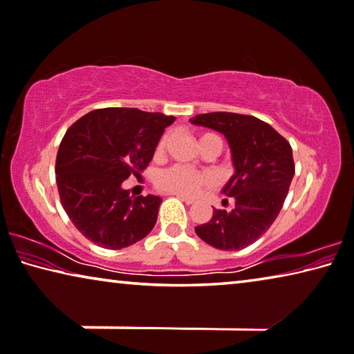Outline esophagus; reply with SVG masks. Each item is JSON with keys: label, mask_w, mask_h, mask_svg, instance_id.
Returning <instances> with one entry per match:
<instances>
[{"label": "esophagus", "mask_w": 354, "mask_h": 354, "mask_svg": "<svg viewBox=\"0 0 354 354\" xmlns=\"http://www.w3.org/2000/svg\"><path fill=\"white\" fill-rule=\"evenodd\" d=\"M178 199H182L185 204H194L196 199L194 198H189V196H182V194H176Z\"/></svg>", "instance_id": "obj_1"}]
</instances>
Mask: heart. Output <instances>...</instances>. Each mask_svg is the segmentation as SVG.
Wrapping results in <instances>:
<instances>
[{
  "mask_svg": "<svg viewBox=\"0 0 354 354\" xmlns=\"http://www.w3.org/2000/svg\"><path fill=\"white\" fill-rule=\"evenodd\" d=\"M167 139H169V136L167 134L162 136L160 139L158 145H156V151H158V153L165 151L167 145ZM205 140H216V142L221 144V139L218 136L212 133H205L201 136L199 144L205 142ZM155 183L156 187L165 193L193 196L198 193L201 188L210 187V185L214 183V178H212V176L207 172H198L185 166H171L167 167V169H162L158 176H156Z\"/></svg>",
  "mask_w": 354,
  "mask_h": 354,
  "instance_id": "b5f03b06",
  "label": "heart"
}]
</instances>
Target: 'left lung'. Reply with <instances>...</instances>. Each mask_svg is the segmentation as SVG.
<instances>
[{
    "label": "left lung",
    "instance_id": "8db88e82",
    "mask_svg": "<svg viewBox=\"0 0 354 354\" xmlns=\"http://www.w3.org/2000/svg\"><path fill=\"white\" fill-rule=\"evenodd\" d=\"M189 122L225 136L234 165L232 177L221 192L234 201L232 209H214L207 223L194 227L196 234L227 252L252 245L283 207L295 176L290 142L270 124L242 113H201Z\"/></svg>",
    "mask_w": 354,
    "mask_h": 354
}]
</instances>
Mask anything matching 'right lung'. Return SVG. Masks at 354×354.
<instances>
[{
    "label": "right lung",
    "instance_id": "right-lung-1",
    "mask_svg": "<svg viewBox=\"0 0 354 354\" xmlns=\"http://www.w3.org/2000/svg\"><path fill=\"white\" fill-rule=\"evenodd\" d=\"M174 120L160 112L107 107L71 124L57 153V185L64 212L88 241L120 250L153 230L162 199L133 198L122 183L149 166Z\"/></svg>",
    "mask_w": 354,
    "mask_h": 354
}]
</instances>
